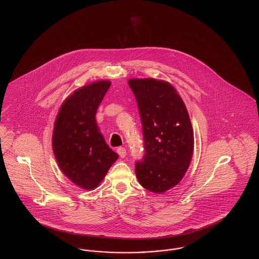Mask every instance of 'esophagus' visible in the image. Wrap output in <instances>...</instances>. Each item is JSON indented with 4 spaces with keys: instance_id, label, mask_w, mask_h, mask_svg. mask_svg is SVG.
<instances>
[{
    "instance_id": "1",
    "label": "esophagus",
    "mask_w": 259,
    "mask_h": 259,
    "mask_svg": "<svg viewBox=\"0 0 259 259\" xmlns=\"http://www.w3.org/2000/svg\"><path fill=\"white\" fill-rule=\"evenodd\" d=\"M116 151H117L118 155H119L121 158H124V157L126 156V149H125V148H118L116 149Z\"/></svg>"
}]
</instances>
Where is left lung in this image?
<instances>
[{
    "mask_svg": "<svg viewBox=\"0 0 259 259\" xmlns=\"http://www.w3.org/2000/svg\"><path fill=\"white\" fill-rule=\"evenodd\" d=\"M143 126L145 155L135 164L141 185L163 193L178 185L193 154L194 136L185 103L167 81L132 78Z\"/></svg>",
    "mask_w": 259,
    "mask_h": 259,
    "instance_id": "obj_1",
    "label": "left lung"
}]
</instances>
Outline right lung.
Returning <instances> with one entry per match:
<instances>
[{"instance_id":"right-lung-1","label":"right lung","mask_w":259,"mask_h":259,"mask_svg":"<svg viewBox=\"0 0 259 259\" xmlns=\"http://www.w3.org/2000/svg\"><path fill=\"white\" fill-rule=\"evenodd\" d=\"M111 87L100 80L65 100L54 124L52 148L62 172L74 185L92 190L103 181L118 154L99 131L96 111Z\"/></svg>"}]
</instances>
